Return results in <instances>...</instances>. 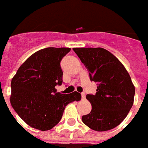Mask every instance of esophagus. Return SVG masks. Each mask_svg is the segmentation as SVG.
I'll list each match as a JSON object with an SVG mask.
<instances>
[{"instance_id":"1","label":"esophagus","mask_w":148,"mask_h":148,"mask_svg":"<svg viewBox=\"0 0 148 148\" xmlns=\"http://www.w3.org/2000/svg\"><path fill=\"white\" fill-rule=\"evenodd\" d=\"M81 95H82V99H86V93H85V92L81 93Z\"/></svg>"}]
</instances>
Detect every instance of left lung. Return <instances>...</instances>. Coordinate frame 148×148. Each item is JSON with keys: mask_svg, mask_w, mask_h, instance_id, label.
<instances>
[{"mask_svg": "<svg viewBox=\"0 0 148 148\" xmlns=\"http://www.w3.org/2000/svg\"><path fill=\"white\" fill-rule=\"evenodd\" d=\"M73 49L88 69L91 81L98 83L95 95H86L92 111L82 117V122L97 132L117 127L134 103L135 88L130 75L122 63L103 48Z\"/></svg>", "mask_w": 148, "mask_h": 148, "instance_id": "8db88e82", "label": "left lung"}]
</instances>
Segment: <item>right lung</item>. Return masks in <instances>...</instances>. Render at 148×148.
Masks as SVG:
<instances>
[{"mask_svg": "<svg viewBox=\"0 0 148 148\" xmlns=\"http://www.w3.org/2000/svg\"><path fill=\"white\" fill-rule=\"evenodd\" d=\"M70 48L48 47L34 53L21 65L11 80L10 104L30 127L48 131L62 119L66 106L79 101L81 94L57 92L62 83L60 62Z\"/></svg>", "mask_w": 148, "mask_h": 148, "instance_id": "add662e5", "label": "right lung"}]
</instances>
